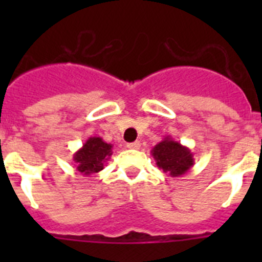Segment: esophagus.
<instances>
[{
  "label": "esophagus",
  "mask_w": 262,
  "mask_h": 262,
  "mask_svg": "<svg viewBox=\"0 0 262 262\" xmlns=\"http://www.w3.org/2000/svg\"><path fill=\"white\" fill-rule=\"evenodd\" d=\"M127 148H129V149H139V148H140V142L128 143V144H127Z\"/></svg>",
  "instance_id": "esophagus-1"
}]
</instances>
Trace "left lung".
Segmentation results:
<instances>
[{
  "instance_id": "obj_1",
  "label": "left lung",
  "mask_w": 262,
  "mask_h": 262,
  "mask_svg": "<svg viewBox=\"0 0 262 262\" xmlns=\"http://www.w3.org/2000/svg\"><path fill=\"white\" fill-rule=\"evenodd\" d=\"M156 165L170 177H181L190 170L194 165L191 151L181 143L174 142L170 136L165 138L155 145L151 151Z\"/></svg>"
}]
</instances>
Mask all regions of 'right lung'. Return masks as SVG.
<instances>
[{
	"mask_svg": "<svg viewBox=\"0 0 262 262\" xmlns=\"http://www.w3.org/2000/svg\"><path fill=\"white\" fill-rule=\"evenodd\" d=\"M113 155V144L106 143L99 136H90L82 147L73 154L76 170L82 176L101 172L105 163Z\"/></svg>",
	"mask_w": 262,
	"mask_h": 262,
	"instance_id": "add662e5",
	"label": "right lung"
}]
</instances>
